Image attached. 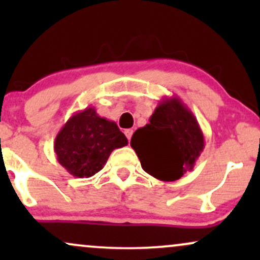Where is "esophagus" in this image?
Returning <instances> with one entry per match:
<instances>
[{
	"label": "esophagus",
	"instance_id": "1",
	"mask_svg": "<svg viewBox=\"0 0 260 260\" xmlns=\"http://www.w3.org/2000/svg\"><path fill=\"white\" fill-rule=\"evenodd\" d=\"M124 134H126L127 139L131 140V138H132V134H133V129H126L124 131Z\"/></svg>",
	"mask_w": 260,
	"mask_h": 260
}]
</instances>
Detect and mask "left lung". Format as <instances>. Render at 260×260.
<instances>
[{"label":"left lung","instance_id":"obj_1","mask_svg":"<svg viewBox=\"0 0 260 260\" xmlns=\"http://www.w3.org/2000/svg\"><path fill=\"white\" fill-rule=\"evenodd\" d=\"M131 147L147 174L176 181L193 170L204 149V136L196 116L177 96L162 98L149 123L133 133Z\"/></svg>","mask_w":260,"mask_h":260}]
</instances>
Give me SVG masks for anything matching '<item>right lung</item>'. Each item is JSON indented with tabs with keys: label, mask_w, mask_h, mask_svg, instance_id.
<instances>
[{
	"label": "right lung",
	"mask_w": 260,
	"mask_h": 260,
	"mask_svg": "<svg viewBox=\"0 0 260 260\" xmlns=\"http://www.w3.org/2000/svg\"><path fill=\"white\" fill-rule=\"evenodd\" d=\"M128 144L116 122L100 117L95 107L74 113L59 129L53 144L57 161L78 178L94 176L115 149Z\"/></svg>",
	"instance_id": "add662e5"
}]
</instances>
